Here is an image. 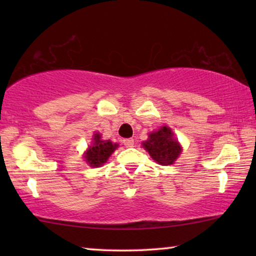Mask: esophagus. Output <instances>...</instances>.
<instances>
[{
  "label": "esophagus",
  "instance_id": "34e87169",
  "mask_svg": "<svg viewBox=\"0 0 256 256\" xmlns=\"http://www.w3.org/2000/svg\"><path fill=\"white\" fill-rule=\"evenodd\" d=\"M123 144H124L125 146H128V148H130V146H133L134 140H133V138H124V140H123Z\"/></svg>",
  "mask_w": 256,
  "mask_h": 256
}]
</instances>
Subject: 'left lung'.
Masks as SVG:
<instances>
[{
	"label": "left lung",
	"instance_id": "left-lung-1",
	"mask_svg": "<svg viewBox=\"0 0 256 256\" xmlns=\"http://www.w3.org/2000/svg\"><path fill=\"white\" fill-rule=\"evenodd\" d=\"M144 148L154 162L164 166L174 164L182 151L178 142L174 138V133L167 126L160 128L157 132L149 134V140L144 142Z\"/></svg>",
	"mask_w": 256,
	"mask_h": 256
}]
</instances>
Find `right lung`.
I'll use <instances>...</instances> for the list:
<instances>
[{
	"label": "right lung",
	"instance_id": "add662e5",
	"mask_svg": "<svg viewBox=\"0 0 256 256\" xmlns=\"http://www.w3.org/2000/svg\"><path fill=\"white\" fill-rule=\"evenodd\" d=\"M116 148H118V144H112L110 140H100V134L96 133L94 136L92 146H90L88 151L86 152V162L92 167L102 166L107 162V159L110 158V156L112 152H114Z\"/></svg>",
	"mask_w": 256,
	"mask_h": 256
}]
</instances>
